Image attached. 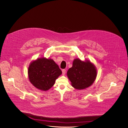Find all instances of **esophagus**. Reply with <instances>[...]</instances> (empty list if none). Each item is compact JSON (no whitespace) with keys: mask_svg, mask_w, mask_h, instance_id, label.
Wrapping results in <instances>:
<instances>
[{"mask_svg":"<svg viewBox=\"0 0 128 128\" xmlns=\"http://www.w3.org/2000/svg\"><path fill=\"white\" fill-rule=\"evenodd\" d=\"M62 74H63V75H65V73H66V70L63 69V70H62Z\"/></svg>","mask_w":128,"mask_h":128,"instance_id":"obj_1","label":"esophagus"}]
</instances>
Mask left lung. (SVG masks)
I'll list each match as a JSON object with an SVG mask.
<instances>
[{"label": "left lung", "instance_id": "obj_1", "mask_svg": "<svg viewBox=\"0 0 128 128\" xmlns=\"http://www.w3.org/2000/svg\"><path fill=\"white\" fill-rule=\"evenodd\" d=\"M96 75V68L90 61H82L78 58L74 60L72 67L67 72V76L72 85L79 90L91 86L95 80Z\"/></svg>", "mask_w": 128, "mask_h": 128}]
</instances>
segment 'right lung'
Here are the masks:
<instances>
[{
    "instance_id": "add662e5",
    "label": "right lung",
    "mask_w": 128,
    "mask_h": 128,
    "mask_svg": "<svg viewBox=\"0 0 128 128\" xmlns=\"http://www.w3.org/2000/svg\"><path fill=\"white\" fill-rule=\"evenodd\" d=\"M28 73L32 85L39 90L47 91L54 85L62 72L53 60L43 58L30 63Z\"/></svg>"
}]
</instances>
